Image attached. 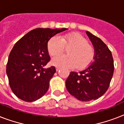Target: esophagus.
<instances>
[{
  "mask_svg": "<svg viewBox=\"0 0 124 124\" xmlns=\"http://www.w3.org/2000/svg\"><path fill=\"white\" fill-rule=\"evenodd\" d=\"M56 71H60V68H59V67H56Z\"/></svg>",
  "mask_w": 124,
  "mask_h": 124,
  "instance_id": "34e87169",
  "label": "esophagus"
}]
</instances>
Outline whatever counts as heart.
<instances>
[{
    "instance_id": "heart-1",
    "label": "heart",
    "mask_w": 124,
    "mask_h": 124,
    "mask_svg": "<svg viewBox=\"0 0 124 124\" xmlns=\"http://www.w3.org/2000/svg\"><path fill=\"white\" fill-rule=\"evenodd\" d=\"M67 50V56L59 55L53 58L52 64L63 68H74L78 70L86 69L94 60L93 48L84 37L77 33H71L59 38L54 36L47 43V50L50 56H56Z\"/></svg>"
}]
</instances>
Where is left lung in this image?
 <instances>
[{
	"label": "left lung",
	"instance_id": "left-lung-1",
	"mask_svg": "<svg viewBox=\"0 0 124 124\" xmlns=\"http://www.w3.org/2000/svg\"><path fill=\"white\" fill-rule=\"evenodd\" d=\"M86 33L94 48V61L79 73L70 72L65 81L67 91L81 101L95 100L104 94L114 72L111 51L100 38L88 31Z\"/></svg>",
	"mask_w": 124,
	"mask_h": 124
}]
</instances>
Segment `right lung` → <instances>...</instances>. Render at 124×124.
<instances>
[{
    "label": "right lung",
    "mask_w": 124,
    "mask_h": 124,
    "mask_svg": "<svg viewBox=\"0 0 124 124\" xmlns=\"http://www.w3.org/2000/svg\"><path fill=\"white\" fill-rule=\"evenodd\" d=\"M67 29L38 28L16 43L9 55L6 73L10 87L16 97L32 102L48 91L56 69L54 66L44 68L50 60L47 43L53 36Z\"/></svg>",
    "instance_id": "right-lung-1"
}]
</instances>
